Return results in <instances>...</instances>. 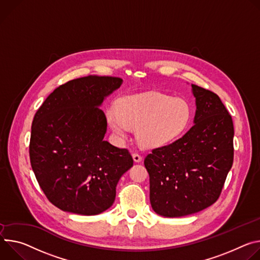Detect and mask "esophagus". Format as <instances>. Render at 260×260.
Wrapping results in <instances>:
<instances>
[{"label":"esophagus","mask_w":260,"mask_h":260,"mask_svg":"<svg viewBox=\"0 0 260 260\" xmlns=\"http://www.w3.org/2000/svg\"><path fill=\"white\" fill-rule=\"evenodd\" d=\"M132 157H133V160L135 161V162H141V156L138 154V153H133L132 154Z\"/></svg>","instance_id":"1"}]
</instances>
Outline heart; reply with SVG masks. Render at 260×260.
<instances>
[{
    "label": "heart",
    "mask_w": 260,
    "mask_h": 260,
    "mask_svg": "<svg viewBox=\"0 0 260 260\" xmlns=\"http://www.w3.org/2000/svg\"><path fill=\"white\" fill-rule=\"evenodd\" d=\"M106 120L120 139L136 128V137L142 146L156 148L175 139L186 128L191 115L189 104L181 98L161 94L128 96L117 106L109 107Z\"/></svg>",
    "instance_id": "1"
}]
</instances>
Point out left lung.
Instances as JSON below:
<instances>
[{
    "label": "left lung",
    "mask_w": 260,
    "mask_h": 260,
    "mask_svg": "<svg viewBox=\"0 0 260 260\" xmlns=\"http://www.w3.org/2000/svg\"><path fill=\"white\" fill-rule=\"evenodd\" d=\"M194 125L145 158L153 210L164 217L203 211L218 200L234 163V123L219 96L196 84Z\"/></svg>",
    "instance_id": "left-lung-1"
}]
</instances>
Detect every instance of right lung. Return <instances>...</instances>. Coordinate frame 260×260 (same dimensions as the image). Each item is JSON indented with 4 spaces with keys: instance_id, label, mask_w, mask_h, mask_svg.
<instances>
[{
    "instance_id": "1",
    "label": "right lung",
    "mask_w": 260,
    "mask_h": 260,
    "mask_svg": "<svg viewBox=\"0 0 260 260\" xmlns=\"http://www.w3.org/2000/svg\"><path fill=\"white\" fill-rule=\"evenodd\" d=\"M122 82L98 75L72 79L35 113L31 165L47 199L62 211L85 216L106 211L120 178L133 165L127 149L103 139L107 122L99 106Z\"/></svg>"
}]
</instances>
